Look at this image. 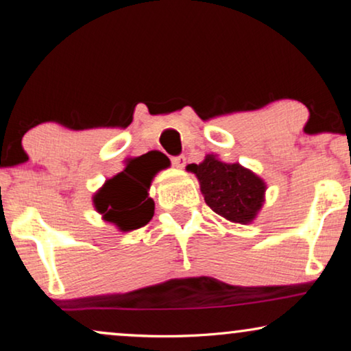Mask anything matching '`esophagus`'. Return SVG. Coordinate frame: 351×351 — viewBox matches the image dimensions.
Returning a JSON list of instances; mask_svg holds the SVG:
<instances>
[{
	"instance_id": "34e87169",
	"label": "esophagus",
	"mask_w": 351,
	"mask_h": 351,
	"mask_svg": "<svg viewBox=\"0 0 351 351\" xmlns=\"http://www.w3.org/2000/svg\"><path fill=\"white\" fill-rule=\"evenodd\" d=\"M171 161H172V165H174L176 167H180V169H182V167L185 166L186 158H185L184 155H179V156H174V158H172Z\"/></svg>"
}]
</instances>
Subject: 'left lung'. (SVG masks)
I'll return each instance as SVG.
<instances>
[{
    "label": "left lung",
    "instance_id": "obj_1",
    "mask_svg": "<svg viewBox=\"0 0 351 351\" xmlns=\"http://www.w3.org/2000/svg\"><path fill=\"white\" fill-rule=\"evenodd\" d=\"M186 169L198 177L206 204L215 214L238 223H249L256 219L263 204L265 184L254 172L238 162L227 165L214 155H208L199 165Z\"/></svg>",
    "mask_w": 351,
    "mask_h": 351
}]
</instances>
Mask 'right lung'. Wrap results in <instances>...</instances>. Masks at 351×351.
Segmentation results:
<instances>
[{
    "instance_id": "1",
    "label": "right lung",
    "mask_w": 351,
    "mask_h": 351,
    "mask_svg": "<svg viewBox=\"0 0 351 351\" xmlns=\"http://www.w3.org/2000/svg\"><path fill=\"white\" fill-rule=\"evenodd\" d=\"M161 161L160 152H150L147 156L131 160L126 169L105 182L94 196V206L104 220L114 223L121 232H131L150 222L155 203L148 198V189Z\"/></svg>"
}]
</instances>
